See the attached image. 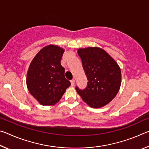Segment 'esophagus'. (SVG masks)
<instances>
[{
    "mask_svg": "<svg viewBox=\"0 0 149 149\" xmlns=\"http://www.w3.org/2000/svg\"><path fill=\"white\" fill-rule=\"evenodd\" d=\"M71 85H72V86H74V85H75V80L74 79L71 80Z\"/></svg>",
    "mask_w": 149,
    "mask_h": 149,
    "instance_id": "esophagus-1",
    "label": "esophagus"
}]
</instances>
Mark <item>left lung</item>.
Returning <instances> with one entry per match:
<instances>
[{
    "mask_svg": "<svg viewBox=\"0 0 149 149\" xmlns=\"http://www.w3.org/2000/svg\"><path fill=\"white\" fill-rule=\"evenodd\" d=\"M77 54L89 81L84 90L76 87L77 93L90 107H104L120 90L122 74L119 65L104 49L98 47L79 48Z\"/></svg>",
    "mask_w": 149,
    "mask_h": 149,
    "instance_id": "1",
    "label": "left lung"
}]
</instances>
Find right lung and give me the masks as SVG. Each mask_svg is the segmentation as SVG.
Returning <instances> with one entry per match:
<instances>
[{
    "label": "right lung",
    "instance_id": "add662e5",
    "mask_svg": "<svg viewBox=\"0 0 149 149\" xmlns=\"http://www.w3.org/2000/svg\"><path fill=\"white\" fill-rule=\"evenodd\" d=\"M64 49L49 45L39 50L30 63L26 75L27 89L40 104L52 106L59 101L71 84L60 64Z\"/></svg>",
    "mask_w": 149,
    "mask_h": 149
}]
</instances>
